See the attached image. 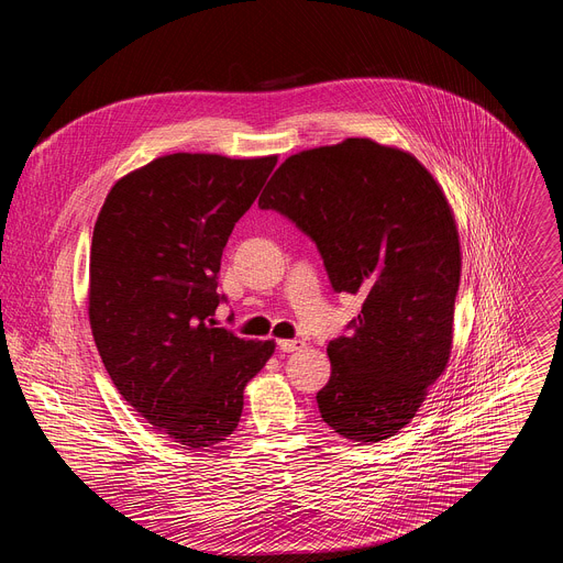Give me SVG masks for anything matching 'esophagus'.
<instances>
[{"label": "esophagus", "instance_id": "1", "mask_svg": "<svg viewBox=\"0 0 563 563\" xmlns=\"http://www.w3.org/2000/svg\"><path fill=\"white\" fill-rule=\"evenodd\" d=\"M305 343L300 341V339H285V341H278V350L280 352H296V350H300Z\"/></svg>", "mask_w": 563, "mask_h": 563}]
</instances>
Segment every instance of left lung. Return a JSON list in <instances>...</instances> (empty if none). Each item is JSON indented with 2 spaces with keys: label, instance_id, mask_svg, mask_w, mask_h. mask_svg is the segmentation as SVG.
<instances>
[{
  "label": "left lung",
  "instance_id": "8db88e82",
  "mask_svg": "<svg viewBox=\"0 0 563 563\" xmlns=\"http://www.w3.org/2000/svg\"><path fill=\"white\" fill-rule=\"evenodd\" d=\"M258 207L313 240L334 291L363 296L350 334L328 345L320 417L356 443L394 437L452 350L461 252L441 187L415 155L350 137L287 157Z\"/></svg>",
  "mask_w": 563,
  "mask_h": 563
}]
</instances>
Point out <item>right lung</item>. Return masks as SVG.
Segmentation results:
<instances>
[{"mask_svg":"<svg viewBox=\"0 0 563 563\" xmlns=\"http://www.w3.org/2000/svg\"><path fill=\"white\" fill-rule=\"evenodd\" d=\"M276 155L172 153L109 191L91 243L89 318L102 363L153 430L194 448L224 441L274 341L216 328L220 258Z\"/></svg>","mask_w":563,"mask_h":563,"instance_id":"1","label":"right lung"}]
</instances>
